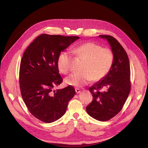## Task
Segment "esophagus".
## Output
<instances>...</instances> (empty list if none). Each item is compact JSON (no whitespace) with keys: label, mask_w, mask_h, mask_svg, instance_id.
<instances>
[{"label":"esophagus","mask_w":148,"mask_h":148,"mask_svg":"<svg viewBox=\"0 0 148 148\" xmlns=\"http://www.w3.org/2000/svg\"><path fill=\"white\" fill-rule=\"evenodd\" d=\"M75 90V92H76L77 94H79V93L81 92V90H80L79 89H78V88H76Z\"/></svg>","instance_id":"34e87169"}]
</instances>
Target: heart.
Wrapping results in <instances>:
<instances>
[{
	"instance_id": "obj_1",
	"label": "heart",
	"mask_w": 148,
	"mask_h": 148,
	"mask_svg": "<svg viewBox=\"0 0 148 148\" xmlns=\"http://www.w3.org/2000/svg\"><path fill=\"white\" fill-rule=\"evenodd\" d=\"M77 58L83 60L81 72L73 73L65 79L67 84L81 87L92 79H102L110 71L114 61V54L109 48L103 47L93 42H86L73 47L71 50ZM72 58L67 51L61 53L57 60V67L62 74L68 73L71 69Z\"/></svg>"
}]
</instances>
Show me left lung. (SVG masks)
Segmentation results:
<instances>
[{
	"instance_id": "1",
	"label": "left lung",
	"mask_w": 148,
	"mask_h": 148,
	"mask_svg": "<svg viewBox=\"0 0 148 148\" xmlns=\"http://www.w3.org/2000/svg\"><path fill=\"white\" fill-rule=\"evenodd\" d=\"M99 36L109 42L114 61L108 74L89 88L93 98L86 110L95 119L107 121L121 111L127 99L131 88V70L127 53L118 40L110 35ZM102 89L105 91L101 92Z\"/></svg>"
}]
</instances>
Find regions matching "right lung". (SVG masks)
Here are the masks:
<instances>
[{
    "mask_svg": "<svg viewBox=\"0 0 148 148\" xmlns=\"http://www.w3.org/2000/svg\"><path fill=\"white\" fill-rule=\"evenodd\" d=\"M79 38L42 34L23 53L19 70L21 95L29 112L42 122L61 118L75 94L71 86L56 91L54 88L62 82L57 64L61 52Z\"/></svg>",
    "mask_w": 148,
    "mask_h": 148,
    "instance_id": "add662e5",
    "label": "right lung"
}]
</instances>
